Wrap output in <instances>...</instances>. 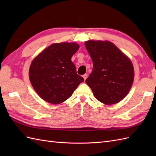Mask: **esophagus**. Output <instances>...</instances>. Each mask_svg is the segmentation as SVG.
Wrapping results in <instances>:
<instances>
[{
    "label": "esophagus",
    "instance_id": "1",
    "mask_svg": "<svg viewBox=\"0 0 156 156\" xmlns=\"http://www.w3.org/2000/svg\"><path fill=\"white\" fill-rule=\"evenodd\" d=\"M87 76H88V75L87 74H84L83 76H82V77H83V78H84V80H86V79H87Z\"/></svg>",
    "mask_w": 156,
    "mask_h": 156
}]
</instances>
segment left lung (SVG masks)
<instances>
[{"label": "left lung", "instance_id": "obj_1", "mask_svg": "<svg viewBox=\"0 0 156 156\" xmlns=\"http://www.w3.org/2000/svg\"><path fill=\"white\" fill-rule=\"evenodd\" d=\"M93 63V69L86 80L95 98L110 105L122 101L129 93L134 80L131 59L108 41H85Z\"/></svg>", "mask_w": 156, "mask_h": 156}]
</instances>
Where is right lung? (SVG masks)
I'll return each mask as SVG.
<instances>
[{
	"label": "right lung",
	"instance_id": "1",
	"mask_svg": "<svg viewBox=\"0 0 156 156\" xmlns=\"http://www.w3.org/2000/svg\"><path fill=\"white\" fill-rule=\"evenodd\" d=\"M79 48L74 42L53 44L32 61L29 80L43 100L53 105L60 104L70 97L84 82L71 60Z\"/></svg>",
	"mask_w": 156,
	"mask_h": 156
}]
</instances>
